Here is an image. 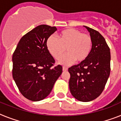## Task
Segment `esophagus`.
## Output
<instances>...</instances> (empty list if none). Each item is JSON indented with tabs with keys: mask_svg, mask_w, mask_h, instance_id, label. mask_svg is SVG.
<instances>
[{
	"mask_svg": "<svg viewBox=\"0 0 121 121\" xmlns=\"http://www.w3.org/2000/svg\"><path fill=\"white\" fill-rule=\"evenodd\" d=\"M68 70V68L66 66H63V71H67Z\"/></svg>",
	"mask_w": 121,
	"mask_h": 121,
	"instance_id": "esophagus-1",
	"label": "esophagus"
}]
</instances>
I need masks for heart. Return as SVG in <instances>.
Returning a JSON list of instances; mask_svg holds the SVG:
<instances>
[{
	"label": "heart",
	"instance_id": "heart-1",
	"mask_svg": "<svg viewBox=\"0 0 121 121\" xmlns=\"http://www.w3.org/2000/svg\"><path fill=\"white\" fill-rule=\"evenodd\" d=\"M66 48L68 53L59 60L60 64L68 65L75 61L83 62L92 51V38L87 34H82L78 29L68 28L59 33L58 39L50 36L46 41L48 51L55 59L59 58Z\"/></svg>",
	"mask_w": 121,
	"mask_h": 121
}]
</instances>
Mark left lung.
Masks as SVG:
<instances>
[{
  "label": "left lung",
  "instance_id": "left-lung-1",
  "mask_svg": "<svg viewBox=\"0 0 121 121\" xmlns=\"http://www.w3.org/2000/svg\"><path fill=\"white\" fill-rule=\"evenodd\" d=\"M90 33L92 48L86 60L68 68L71 94L81 102H90L101 94L110 75L111 52L98 31L84 26Z\"/></svg>",
  "mask_w": 121,
  "mask_h": 121
}]
</instances>
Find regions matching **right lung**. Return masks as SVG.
I'll use <instances>...</instances> for the list:
<instances>
[{
    "label": "right lung",
    "mask_w": 121,
    "mask_h": 121,
    "mask_svg": "<svg viewBox=\"0 0 121 121\" xmlns=\"http://www.w3.org/2000/svg\"><path fill=\"white\" fill-rule=\"evenodd\" d=\"M56 27L40 25L25 35L12 55V77L22 95L32 101L47 97L62 73V66L52 67L55 60L46 48V41Z\"/></svg>",
    "instance_id": "add662e5"
}]
</instances>
